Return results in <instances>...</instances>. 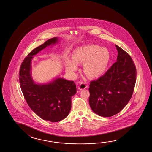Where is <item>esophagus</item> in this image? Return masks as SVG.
I'll use <instances>...</instances> for the list:
<instances>
[{
	"label": "esophagus",
	"instance_id": "1",
	"mask_svg": "<svg viewBox=\"0 0 152 152\" xmlns=\"http://www.w3.org/2000/svg\"><path fill=\"white\" fill-rule=\"evenodd\" d=\"M88 85L86 83H81L79 84V86H78V89L79 90H83L87 88Z\"/></svg>",
	"mask_w": 152,
	"mask_h": 152
}]
</instances>
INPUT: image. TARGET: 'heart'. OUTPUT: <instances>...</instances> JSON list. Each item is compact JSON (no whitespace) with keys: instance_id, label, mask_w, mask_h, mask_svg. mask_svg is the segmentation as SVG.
I'll return each instance as SVG.
<instances>
[{"instance_id":"b5f03b06","label":"heart","mask_w":152,"mask_h":152,"mask_svg":"<svg viewBox=\"0 0 152 152\" xmlns=\"http://www.w3.org/2000/svg\"><path fill=\"white\" fill-rule=\"evenodd\" d=\"M110 59V54L105 48L90 44L77 48L73 58H67L65 68L70 74L74 75L79 68L78 64H84V71L91 78H99L107 71Z\"/></svg>"}]
</instances>
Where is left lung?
Returning a JSON list of instances; mask_svg holds the SVG:
<instances>
[{
	"mask_svg": "<svg viewBox=\"0 0 152 152\" xmlns=\"http://www.w3.org/2000/svg\"><path fill=\"white\" fill-rule=\"evenodd\" d=\"M117 61L96 80L91 81L89 103L94 113L110 117L121 112L132 96L135 82L136 68L130 56L115 45Z\"/></svg>",
	"mask_w": 152,
	"mask_h": 152,
	"instance_id": "obj_1",
	"label": "left lung"
}]
</instances>
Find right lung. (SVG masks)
Returning <instances> with one entry per match:
<instances>
[{"label": "right lung", "mask_w": 152, "mask_h": 152, "mask_svg": "<svg viewBox=\"0 0 152 152\" xmlns=\"http://www.w3.org/2000/svg\"><path fill=\"white\" fill-rule=\"evenodd\" d=\"M59 41L55 37L35 48L24 59L19 71V83L26 103L39 117L52 122L61 121L69 114L71 98L77 92L75 84L59 77L47 83H37L31 76V63L33 56Z\"/></svg>", "instance_id": "add662e5"}]
</instances>
